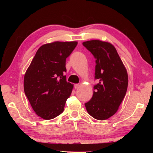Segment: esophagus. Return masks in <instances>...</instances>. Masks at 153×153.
<instances>
[{
    "label": "esophagus",
    "instance_id": "34e87169",
    "mask_svg": "<svg viewBox=\"0 0 153 153\" xmlns=\"http://www.w3.org/2000/svg\"><path fill=\"white\" fill-rule=\"evenodd\" d=\"M79 86V84H76L74 85V88H76V89L78 88Z\"/></svg>",
    "mask_w": 153,
    "mask_h": 153
}]
</instances>
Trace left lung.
<instances>
[{"mask_svg":"<svg viewBox=\"0 0 153 153\" xmlns=\"http://www.w3.org/2000/svg\"><path fill=\"white\" fill-rule=\"evenodd\" d=\"M96 59L95 77L91 99L85 103L89 115L98 120H107L118 110L126 96L128 73L114 46L98 40L82 43Z\"/></svg>","mask_w":153,"mask_h":153,"instance_id":"1","label":"left lung"}]
</instances>
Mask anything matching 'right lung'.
Masks as SVG:
<instances>
[{
    "instance_id": "obj_1",
    "label": "right lung",
    "mask_w": 153,
    "mask_h": 153,
    "mask_svg": "<svg viewBox=\"0 0 153 153\" xmlns=\"http://www.w3.org/2000/svg\"><path fill=\"white\" fill-rule=\"evenodd\" d=\"M77 42H54L38 48L24 76V88L33 110L49 120L63 112L73 84L67 82L66 59Z\"/></svg>"
}]
</instances>
